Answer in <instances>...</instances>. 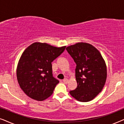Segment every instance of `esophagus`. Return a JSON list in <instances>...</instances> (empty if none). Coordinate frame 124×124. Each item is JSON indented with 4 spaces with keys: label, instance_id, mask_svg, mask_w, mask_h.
<instances>
[{
    "label": "esophagus",
    "instance_id": "34e87169",
    "mask_svg": "<svg viewBox=\"0 0 124 124\" xmlns=\"http://www.w3.org/2000/svg\"><path fill=\"white\" fill-rule=\"evenodd\" d=\"M68 81H69V80L67 78H64V79H63V82H64V84H68Z\"/></svg>",
    "mask_w": 124,
    "mask_h": 124
}]
</instances>
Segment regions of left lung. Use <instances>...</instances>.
I'll list each match as a JSON object with an SVG mask.
<instances>
[{
    "label": "left lung",
    "instance_id": "8db88e82",
    "mask_svg": "<svg viewBox=\"0 0 124 124\" xmlns=\"http://www.w3.org/2000/svg\"><path fill=\"white\" fill-rule=\"evenodd\" d=\"M66 50L76 63L77 87L69 93L78 101L87 102L94 99L104 87L107 66L100 52L93 45L79 42Z\"/></svg>",
    "mask_w": 124,
    "mask_h": 124
}]
</instances>
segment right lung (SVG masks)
Masks as SVG:
<instances>
[{"label":"right lung","instance_id":"1","mask_svg":"<svg viewBox=\"0 0 124 124\" xmlns=\"http://www.w3.org/2000/svg\"><path fill=\"white\" fill-rule=\"evenodd\" d=\"M65 47L35 42L25 49L18 61L16 74L20 87L29 97L42 101L52 94L59 81L52 75L51 62Z\"/></svg>","mask_w":124,"mask_h":124}]
</instances>
